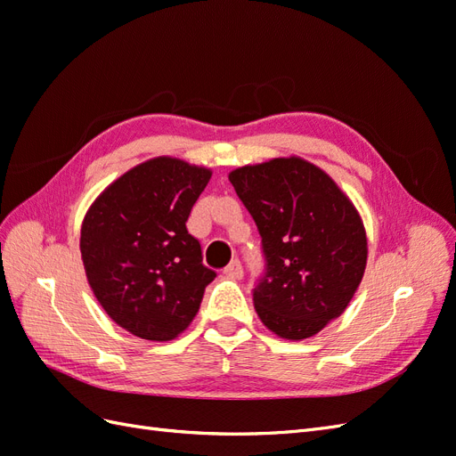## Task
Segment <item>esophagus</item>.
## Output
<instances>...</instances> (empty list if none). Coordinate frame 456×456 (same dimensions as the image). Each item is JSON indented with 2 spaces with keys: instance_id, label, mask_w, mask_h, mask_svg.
I'll return each instance as SVG.
<instances>
[{
  "instance_id": "34e87169",
  "label": "esophagus",
  "mask_w": 456,
  "mask_h": 456,
  "mask_svg": "<svg viewBox=\"0 0 456 456\" xmlns=\"http://www.w3.org/2000/svg\"><path fill=\"white\" fill-rule=\"evenodd\" d=\"M224 275L228 280H241L243 278V268L240 260H232L230 265L224 268Z\"/></svg>"
}]
</instances>
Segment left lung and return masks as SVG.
I'll return each instance as SVG.
<instances>
[{
  "instance_id": "8db88e82",
  "label": "left lung",
  "mask_w": 456,
  "mask_h": 456,
  "mask_svg": "<svg viewBox=\"0 0 456 456\" xmlns=\"http://www.w3.org/2000/svg\"><path fill=\"white\" fill-rule=\"evenodd\" d=\"M228 178L262 238L266 273L253 291L260 322L287 340L314 337L363 280L360 213L323 169L297 156L245 165Z\"/></svg>"
}]
</instances>
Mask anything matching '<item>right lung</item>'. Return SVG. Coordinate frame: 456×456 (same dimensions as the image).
<instances>
[{"label": "right lung", "mask_w": 456, "mask_h": 456, "mask_svg": "<svg viewBox=\"0 0 456 456\" xmlns=\"http://www.w3.org/2000/svg\"><path fill=\"white\" fill-rule=\"evenodd\" d=\"M211 175L159 156L116 178L86 213L79 251L89 287L112 322L134 337L176 338L215 280L186 230Z\"/></svg>", "instance_id": "1"}]
</instances>
